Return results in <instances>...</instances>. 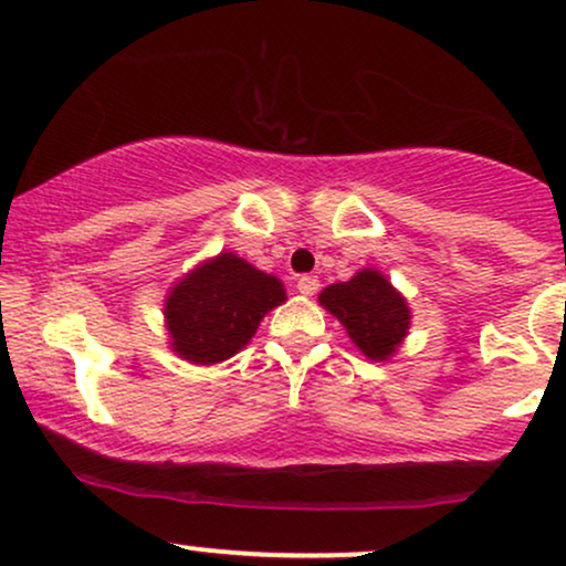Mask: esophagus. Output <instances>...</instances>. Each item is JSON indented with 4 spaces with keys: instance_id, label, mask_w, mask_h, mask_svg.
Returning <instances> with one entry per match:
<instances>
[{
    "instance_id": "esophagus-1",
    "label": "esophagus",
    "mask_w": 566,
    "mask_h": 566,
    "mask_svg": "<svg viewBox=\"0 0 566 566\" xmlns=\"http://www.w3.org/2000/svg\"><path fill=\"white\" fill-rule=\"evenodd\" d=\"M297 290H301L303 295H314V292L319 290V279H316V276H308V274H303L301 279H297Z\"/></svg>"
}]
</instances>
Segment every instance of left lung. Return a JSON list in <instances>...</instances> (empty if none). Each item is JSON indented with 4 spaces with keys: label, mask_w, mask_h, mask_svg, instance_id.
Listing matches in <instances>:
<instances>
[{
    "label": "left lung",
    "mask_w": 566,
    "mask_h": 566,
    "mask_svg": "<svg viewBox=\"0 0 566 566\" xmlns=\"http://www.w3.org/2000/svg\"><path fill=\"white\" fill-rule=\"evenodd\" d=\"M319 303L340 319L350 340L369 359H388L409 329V308L378 271H359L350 282L329 284Z\"/></svg>",
    "instance_id": "1"
}]
</instances>
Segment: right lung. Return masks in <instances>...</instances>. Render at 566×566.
<instances>
[{
	"label": "right lung",
	"instance_id": "obj_1",
	"mask_svg": "<svg viewBox=\"0 0 566 566\" xmlns=\"http://www.w3.org/2000/svg\"><path fill=\"white\" fill-rule=\"evenodd\" d=\"M282 301L284 287L276 276L223 252L188 274L167 297L172 348L197 365L229 359Z\"/></svg>",
	"mask_w": 566,
	"mask_h": 566
}]
</instances>
